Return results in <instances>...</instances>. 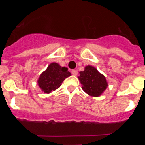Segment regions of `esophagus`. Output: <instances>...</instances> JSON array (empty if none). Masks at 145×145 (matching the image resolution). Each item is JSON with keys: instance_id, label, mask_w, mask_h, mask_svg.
I'll use <instances>...</instances> for the list:
<instances>
[{"instance_id": "obj_1", "label": "esophagus", "mask_w": 145, "mask_h": 145, "mask_svg": "<svg viewBox=\"0 0 145 145\" xmlns=\"http://www.w3.org/2000/svg\"><path fill=\"white\" fill-rule=\"evenodd\" d=\"M71 72H72V75H78V71H77L76 70H72L71 71Z\"/></svg>"}]
</instances>
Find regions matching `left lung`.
<instances>
[{
    "label": "left lung",
    "instance_id": "8db88e82",
    "mask_svg": "<svg viewBox=\"0 0 145 145\" xmlns=\"http://www.w3.org/2000/svg\"><path fill=\"white\" fill-rule=\"evenodd\" d=\"M78 79L83 86V90L91 97H99L108 86L105 77L90 65L80 72Z\"/></svg>",
    "mask_w": 145,
    "mask_h": 145
}]
</instances>
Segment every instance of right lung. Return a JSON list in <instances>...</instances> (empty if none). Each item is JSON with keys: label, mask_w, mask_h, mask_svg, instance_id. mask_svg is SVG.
I'll use <instances>...</instances> for the list:
<instances>
[{"label": "right lung", "mask_w": 145, "mask_h": 145, "mask_svg": "<svg viewBox=\"0 0 145 145\" xmlns=\"http://www.w3.org/2000/svg\"><path fill=\"white\" fill-rule=\"evenodd\" d=\"M70 75L71 74L67 67L53 62L40 75L38 84L44 93H49L59 88L65 79Z\"/></svg>", "instance_id": "add662e5"}]
</instances>
